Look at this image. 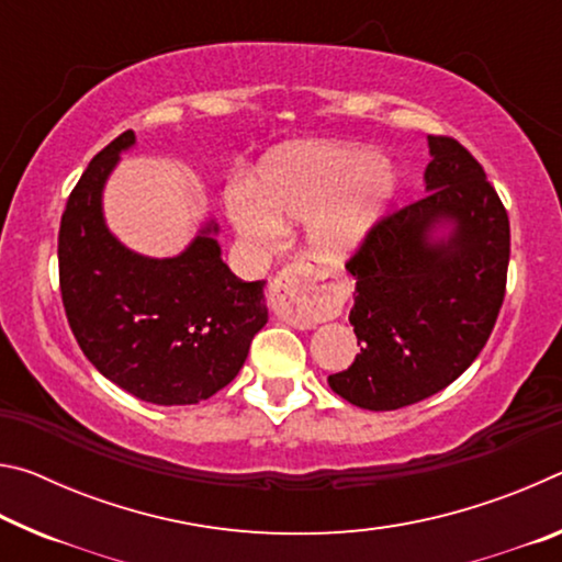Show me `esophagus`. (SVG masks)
Listing matches in <instances>:
<instances>
[{
    "label": "esophagus",
    "instance_id": "esophagus-1",
    "mask_svg": "<svg viewBox=\"0 0 562 562\" xmlns=\"http://www.w3.org/2000/svg\"><path fill=\"white\" fill-rule=\"evenodd\" d=\"M322 272L310 262L292 260L274 274L268 302L274 315L292 327H312L335 312L331 292L322 284Z\"/></svg>",
    "mask_w": 562,
    "mask_h": 562
}]
</instances>
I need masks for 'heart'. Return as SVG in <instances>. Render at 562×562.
I'll list each match as a JSON object with an SVG mask.
<instances>
[{"label": "heart", "instance_id": "b5f03b06", "mask_svg": "<svg viewBox=\"0 0 562 562\" xmlns=\"http://www.w3.org/2000/svg\"><path fill=\"white\" fill-rule=\"evenodd\" d=\"M392 183L389 168L367 150L294 146L262 160L258 188L240 180L227 190L225 205L250 243L274 240L282 233L280 217H307L312 250L341 258L372 227Z\"/></svg>", "mask_w": 562, "mask_h": 562}]
</instances>
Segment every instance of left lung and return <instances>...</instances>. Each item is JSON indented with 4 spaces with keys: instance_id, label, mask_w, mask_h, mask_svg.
<instances>
[{
    "instance_id": "1",
    "label": "left lung",
    "mask_w": 562,
    "mask_h": 562,
    "mask_svg": "<svg viewBox=\"0 0 562 562\" xmlns=\"http://www.w3.org/2000/svg\"><path fill=\"white\" fill-rule=\"evenodd\" d=\"M426 193L369 227L355 274L359 355L327 382L349 404L392 412L456 382L486 347L506 297L510 223L486 170L451 136H429ZM449 241L431 244L436 222Z\"/></svg>"
}]
</instances>
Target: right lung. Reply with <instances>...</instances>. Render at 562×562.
<instances>
[{
    "mask_svg": "<svg viewBox=\"0 0 562 562\" xmlns=\"http://www.w3.org/2000/svg\"><path fill=\"white\" fill-rule=\"evenodd\" d=\"M133 131L93 156L59 227L66 319L87 359L150 404H198L227 386L268 322L262 284L235 278L207 225L183 255L150 260L106 231L101 188Z\"/></svg>",
    "mask_w": 562,
    "mask_h": 562,
    "instance_id": "obj_1",
    "label": "right lung"
}]
</instances>
